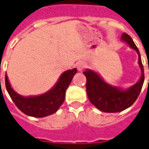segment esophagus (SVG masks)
Segmentation results:
<instances>
[{"instance_id": "esophagus-1", "label": "esophagus", "mask_w": 149, "mask_h": 149, "mask_svg": "<svg viewBox=\"0 0 149 149\" xmlns=\"http://www.w3.org/2000/svg\"><path fill=\"white\" fill-rule=\"evenodd\" d=\"M85 67H86V63L84 62V61H79V62L77 63V69H78L79 71L83 70Z\"/></svg>"}]
</instances>
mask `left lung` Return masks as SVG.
<instances>
[{"label":"left lung","instance_id":"left-lung-1","mask_svg":"<svg viewBox=\"0 0 149 149\" xmlns=\"http://www.w3.org/2000/svg\"><path fill=\"white\" fill-rule=\"evenodd\" d=\"M122 40L127 42L139 54V64L142 74L139 81L126 91L107 84L96 73L92 70H85L84 74L87 79L86 89L88 99L98 109L105 113L123 111L134 104L138 98L144 81L143 66L139 49L131 37L127 33L122 35Z\"/></svg>","mask_w":149,"mask_h":149}]
</instances>
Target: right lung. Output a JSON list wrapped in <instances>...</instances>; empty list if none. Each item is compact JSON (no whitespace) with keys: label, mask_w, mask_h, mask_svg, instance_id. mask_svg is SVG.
<instances>
[{"label":"right lung","mask_w":149,"mask_h":149,"mask_svg":"<svg viewBox=\"0 0 149 149\" xmlns=\"http://www.w3.org/2000/svg\"><path fill=\"white\" fill-rule=\"evenodd\" d=\"M76 72V69L65 71L52 90L40 96L30 97H23L14 92L6 74V90L15 105L23 113L35 118H43L54 113L63 104L65 91Z\"/></svg>","instance_id":"add662e5"}]
</instances>
